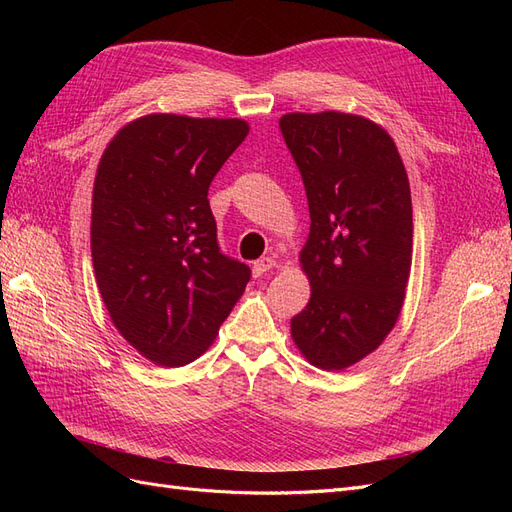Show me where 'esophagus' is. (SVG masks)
Segmentation results:
<instances>
[{"label": "esophagus", "mask_w": 512, "mask_h": 512, "mask_svg": "<svg viewBox=\"0 0 512 512\" xmlns=\"http://www.w3.org/2000/svg\"><path fill=\"white\" fill-rule=\"evenodd\" d=\"M275 265H277V262H275V258H271V256H265V258H260V260H256L254 262V275L256 277H260V275H265L267 271H271V269H275Z\"/></svg>", "instance_id": "esophagus-1"}]
</instances>
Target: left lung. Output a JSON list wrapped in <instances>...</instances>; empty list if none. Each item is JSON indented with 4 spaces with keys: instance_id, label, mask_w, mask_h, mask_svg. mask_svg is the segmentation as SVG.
<instances>
[{
    "instance_id": "8db88e82",
    "label": "left lung",
    "mask_w": 512,
    "mask_h": 512,
    "mask_svg": "<svg viewBox=\"0 0 512 512\" xmlns=\"http://www.w3.org/2000/svg\"><path fill=\"white\" fill-rule=\"evenodd\" d=\"M280 130L303 177L312 297L290 320L294 344L327 371L346 369L391 333L412 265V198L399 151L359 115L288 113Z\"/></svg>"
}]
</instances>
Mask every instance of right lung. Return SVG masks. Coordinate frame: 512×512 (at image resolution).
<instances>
[{"label":"right lung","mask_w":512,"mask_h":512,"mask_svg":"<svg viewBox=\"0 0 512 512\" xmlns=\"http://www.w3.org/2000/svg\"><path fill=\"white\" fill-rule=\"evenodd\" d=\"M243 119L153 113L104 149L91 198V260L117 331L145 359L188 365L250 282L220 252L209 185L243 141Z\"/></svg>","instance_id":"1"}]
</instances>
